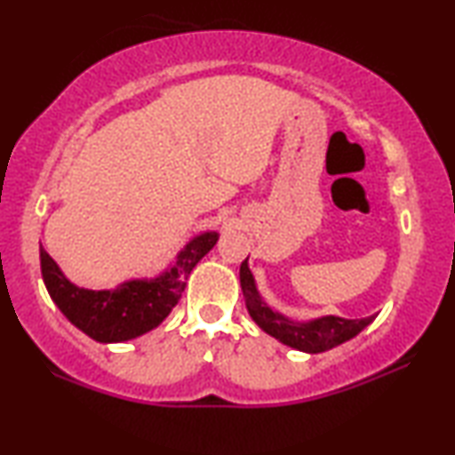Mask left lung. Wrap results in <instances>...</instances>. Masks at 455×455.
Listing matches in <instances>:
<instances>
[{
	"mask_svg": "<svg viewBox=\"0 0 455 455\" xmlns=\"http://www.w3.org/2000/svg\"><path fill=\"white\" fill-rule=\"evenodd\" d=\"M247 259L241 264L239 278L249 315H251L253 322L258 323L266 334L276 338L278 342L286 344V347L309 355L325 353V350H331L340 347L344 342L353 340L358 331H363L375 319V315L363 319L322 315L305 319V322H297V319L286 317L284 313L272 309V307L264 300V297H261L258 284H255L253 274L249 270Z\"/></svg>",
	"mask_w": 455,
	"mask_h": 455,
	"instance_id": "obj_1",
	"label": "left lung"
}]
</instances>
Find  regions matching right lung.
I'll return each instance as SVG.
<instances>
[{"label": "right lung", "mask_w": 455, "mask_h": 455, "mask_svg": "<svg viewBox=\"0 0 455 455\" xmlns=\"http://www.w3.org/2000/svg\"><path fill=\"white\" fill-rule=\"evenodd\" d=\"M204 230L185 243L175 259L152 278H132L115 289H82L74 284L41 245V272L49 297L80 331L100 344L127 342L161 325L179 303L188 278L219 241Z\"/></svg>", "instance_id": "1"}]
</instances>
